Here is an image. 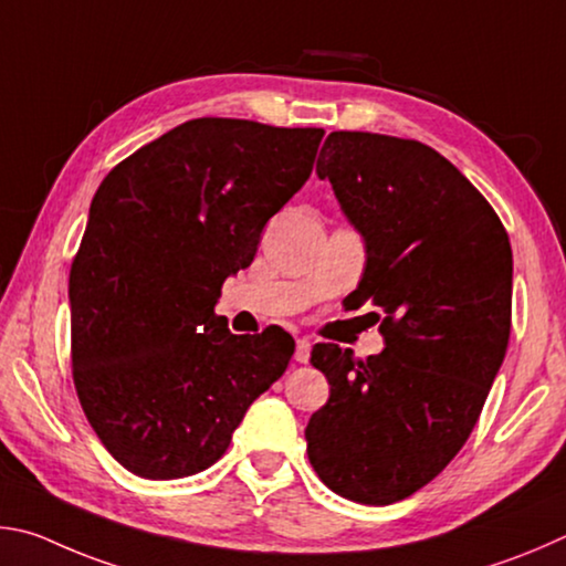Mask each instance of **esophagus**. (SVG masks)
<instances>
[{
  "instance_id": "1",
  "label": "esophagus",
  "mask_w": 566,
  "mask_h": 566,
  "mask_svg": "<svg viewBox=\"0 0 566 566\" xmlns=\"http://www.w3.org/2000/svg\"><path fill=\"white\" fill-rule=\"evenodd\" d=\"M311 348H313L311 340L301 338L298 345H295V355H293L295 363H308V360H311Z\"/></svg>"
}]
</instances>
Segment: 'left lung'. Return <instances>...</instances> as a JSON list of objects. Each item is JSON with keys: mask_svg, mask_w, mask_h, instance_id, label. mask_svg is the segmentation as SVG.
<instances>
[{"mask_svg": "<svg viewBox=\"0 0 566 566\" xmlns=\"http://www.w3.org/2000/svg\"><path fill=\"white\" fill-rule=\"evenodd\" d=\"M315 174L365 241L350 303L385 313V350L355 360L315 345L331 398L305 428L308 460L340 497L392 504L448 468L497 378L512 325L510 238L478 188L410 138L333 132Z\"/></svg>", "mask_w": 566, "mask_h": 566, "instance_id": "obj_1", "label": "left lung"}]
</instances>
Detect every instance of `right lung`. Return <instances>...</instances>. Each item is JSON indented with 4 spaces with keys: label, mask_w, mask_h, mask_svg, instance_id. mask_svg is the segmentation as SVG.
I'll list each match as a JSON object with an SVG mask.
<instances>
[{
    "label": "right lung",
    "mask_w": 566,
    "mask_h": 566,
    "mask_svg": "<svg viewBox=\"0 0 566 566\" xmlns=\"http://www.w3.org/2000/svg\"><path fill=\"white\" fill-rule=\"evenodd\" d=\"M323 128L193 118L108 171L69 273L72 368L112 458L178 480L221 458L289 368L281 328L233 335L213 308L311 178Z\"/></svg>",
    "instance_id": "right-lung-1"
}]
</instances>
